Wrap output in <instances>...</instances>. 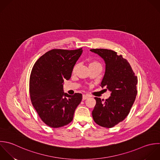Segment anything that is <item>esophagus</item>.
<instances>
[{
	"mask_svg": "<svg viewBox=\"0 0 160 160\" xmlns=\"http://www.w3.org/2000/svg\"><path fill=\"white\" fill-rule=\"evenodd\" d=\"M88 98V95H83L82 96V100H86L87 98Z\"/></svg>",
	"mask_w": 160,
	"mask_h": 160,
	"instance_id": "34e87169",
	"label": "esophagus"
}]
</instances>
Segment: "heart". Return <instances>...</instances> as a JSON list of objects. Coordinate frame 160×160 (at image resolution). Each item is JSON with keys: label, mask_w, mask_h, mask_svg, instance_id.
Returning a JSON list of instances; mask_svg holds the SVG:
<instances>
[{"label": "heart", "mask_w": 160, "mask_h": 160, "mask_svg": "<svg viewBox=\"0 0 160 160\" xmlns=\"http://www.w3.org/2000/svg\"><path fill=\"white\" fill-rule=\"evenodd\" d=\"M98 66L102 67V65L100 64V62H98V61L95 60H91V61H90L89 63H88V68H92V67H98ZM78 67V63L75 64V65L73 66V69H72V73H75L76 72V71H77Z\"/></svg>", "instance_id": "b5f03b06"}]
</instances>
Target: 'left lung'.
<instances>
[{"label":"left lung","mask_w":160,"mask_h":160,"mask_svg":"<svg viewBox=\"0 0 160 160\" xmlns=\"http://www.w3.org/2000/svg\"><path fill=\"white\" fill-rule=\"evenodd\" d=\"M90 51L104 59L106 70L101 86L112 92L111 96L105 100L95 97L96 105L92 117L97 125L112 128L129 114L137 95L138 78L128 60L117 52L104 48H93Z\"/></svg>","instance_id":"obj_1"}]
</instances>
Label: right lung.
Instances as JSON below:
<instances>
[{"label":"right lung","instance_id":"right-lung-1","mask_svg":"<svg viewBox=\"0 0 160 160\" xmlns=\"http://www.w3.org/2000/svg\"><path fill=\"white\" fill-rule=\"evenodd\" d=\"M82 51V48L52 49L41 56L32 68L29 81L30 100L41 120L50 127L69 124L82 101L81 93H64L63 83L71 77Z\"/></svg>","mask_w":160,"mask_h":160}]
</instances>
